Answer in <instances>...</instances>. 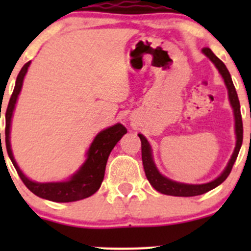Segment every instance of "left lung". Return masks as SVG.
Returning a JSON list of instances; mask_svg holds the SVG:
<instances>
[{"label": "left lung", "instance_id": "8db88e82", "mask_svg": "<svg viewBox=\"0 0 251 251\" xmlns=\"http://www.w3.org/2000/svg\"><path fill=\"white\" fill-rule=\"evenodd\" d=\"M201 52L214 63V65L216 67V69L219 70V73L221 74L222 78L225 81V85H226L227 91H228V100L229 104H231L232 109H233V115H234V132H235V147L234 151L232 153L231 159L227 163L226 168L222 171L219 176L215 179H212L211 182H207V183H201V184H188V183H182V182H176L174 179L168 178L166 176L161 175L159 173L158 168H156L155 163H154L153 159V151H151V147L149 144L148 140L144 137L142 133H138V137L141 138L142 143V161H143V168L144 173H146L147 178H148L149 183L153 186V188L155 191L160 192V193L166 194V196H174V197H194V196H201V194L206 193V192L211 191V189L216 188L217 186L222 183L225 179L228 177L229 173H231L232 168H233V164L237 159L238 153H239V149L242 147L243 142V123H242V115H240V104L239 100H238L237 92H235V88L233 82H232V77L229 75V72L227 70L226 65L222 63V60H220L216 55L212 53V50L210 48L205 47L201 50Z\"/></svg>", "mask_w": 251, "mask_h": 251}]
</instances>
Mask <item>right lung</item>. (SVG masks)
<instances>
[{"mask_svg": "<svg viewBox=\"0 0 251 251\" xmlns=\"http://www.w3.org/2000/svg\"><path fill=\"white\" fill-rule=\"evenodd\" d=\"M30 63L31 62H27L18 74L14 91L12 93L6 110V148L9 159L13 163L18 175L24 182L25 186L40 198L55 201V203H70V201L88 198L100 189L103 178H104L105 165H107L110 151H113L115 144L121 140V137L127 132V130L121 124H115V125L104 128L100 133H97L86 153L85 163L78 168L76 173L73 174L65 181L36 182L30 179L18 166L11 147L12 116L16 109L18 96L22 91L23 81L26 75L27 68L30 67Z\"/></svg>", "mask_w": 251, "mask_h": 251, "instance_id": "right-lung-1", "label": "right lung"}]
</instances>
